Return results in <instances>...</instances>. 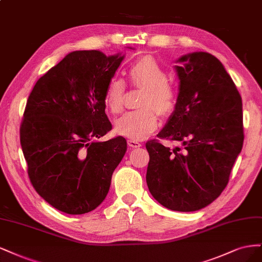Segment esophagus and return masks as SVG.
I'll use <instances>...</instances> for the list:
<instances>
[{
  "label": "esophagus",
  "instance_id": "obj_1",
  "mask_svg": "<svg viewBox=\"0 0 262 262\" xmlns=\"http://www.w3.org/2000/svg\"><path fill=\"white\" fill-rule=\"evenodd\" d=\"M127 143H128V146H129L130 148H138V147H141V143H140L139 141H137V140H135V139H128V140H127Z\"/></svg>",
  "mask_w": 262,
  "mask_h": 262
}]
</instances>
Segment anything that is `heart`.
<instances>
[{"label": "heart", "instance_id": "heart-1", "mask_svg": "<svg viewBox=\"0 0 262 262\" xmlns=\"http://www.w3.org/2000/svg\"><path fill=\"white\" fill-rule=\"evenodd\" d=\"M130 83L143 88L139 105L135 111L127 112L115 122L116 132L130 139H139L152 133L159 124L158 113L171 115L176 107L179 91L174 83L167 80V74L155 58L145 56L129 67ZM126 83L113 76L107 81L104 92V103L112 114L121 113L125 106Z\"/></svg>", "mask_w": 262, "mask_h": 262}]
</instances>
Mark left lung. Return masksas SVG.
<instances>
[{"label": "left lung", "mask_w": 262, "mask_h": 262, "mask_svg": "<svg viewBox=\"0 0 262 262\" xmlns=\"http://www.w3.org/2000/svg\"><path fill=\"white\" fill-rule=\"evenodd\" d=\"M176 66L180 94L161 139L147 141L146 181L154 198L167 209L190 212L214 201L226 187L243 141L242 98L231 76L207 52L184 55Z\"/></svg>", "instance_id": "1"}]
</instances>
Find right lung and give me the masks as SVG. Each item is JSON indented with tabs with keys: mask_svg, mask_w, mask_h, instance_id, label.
<instances>
[{
	"mask_svg": "<svg viewBox=\"0 0 262 262\" xmlns=\"http://www.w3.org/2000/svg\"><path fill=\"white\" fill-rule=\"evenodd\" d=\"M124 56L74 51L38 79L20 124V145L33 188L62 212L82 214L104 200L127 143L104 112L107 81Z\"/></svg>",
	"mask_w": 262,
	"mask_h": 262,
	"instance_id": "add662e5",
	"label": "right lung"
}]
</instances>
